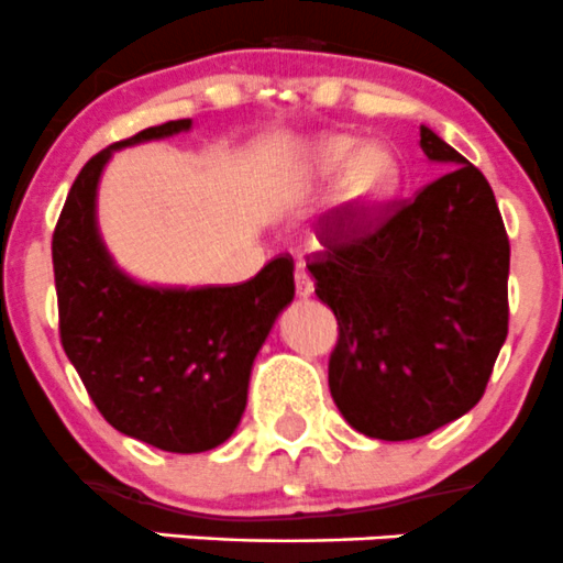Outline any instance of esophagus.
<instances>
[{
  "label": "esophagus",
  "instance_id": "esophagus-1",
  "mask_svg": "<svg viewBox=\"0 0 563 563\" xmlns=\"http://www.w3.org/2000/svg\"><path fill=\"white\" fill-rule=\"evenodd\" d=\"M294 286H297V297L299 299H310V297H313V280H310V275L302 269V266H299V269H297V277H294Z\"/></svg>",
  "mask_w": 563,
  "mask_h": 563
}]
</instances>
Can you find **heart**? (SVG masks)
<instances>
[{
  "label": "heart",
  "mask_w": 563,
  "mask_h": 563,
  "mask_svg": "<svg viewBox=\"0 0 563 563\" xmlns=\"http://www.w3.org/2000/svg\"><path fill=\"white\" fill-rule=\"evenodd\" d=\"M332 183L329 218L340 231L371 223L400 190V161L382 141L362 144L351 135H316L291 166L294 190H316Z\"/></svg>",
  "instance_id": "heart-1"
}]
</instances>
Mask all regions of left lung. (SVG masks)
Wrapping results in <instances>:
<instances>
[{"label": "left lung", "mask_w": 563, "mask_h": 563, "mask_svg": "<svg viewBox=\"0 0 563 563\" xmlns=\"http://www.w3.org/2000/svg\"><path fill=\"white\" fill-rule=\"evenodd\" d=\"M419 146L450 172L308 266L340 327L329 360L334 406L382 441L419 439L468 413L507 340L509 240L496 196L424 124Z\"/></svg>", "instance_id": "left-lung-1"}]
</instances>
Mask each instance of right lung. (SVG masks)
<instances>
[{"label":"right lung","instance_id":"add662e5","mask_svg":"<svg viewBox=\"0 0 563 563\" xmlns=\"http://www.w3.org/2000/svg\"><path fill=\"white\" fill-rule=\"evenodd\" d=\"M157 124L95 155L56 223L59 334L106 422L176 455L209 452L240 428L253 362L294 299V261L275 258L242 286H157L124 272L98 225V187L113 152L187 133Z\"/></svg>","mask_w":563,"mask_h":563}]
</instances>
